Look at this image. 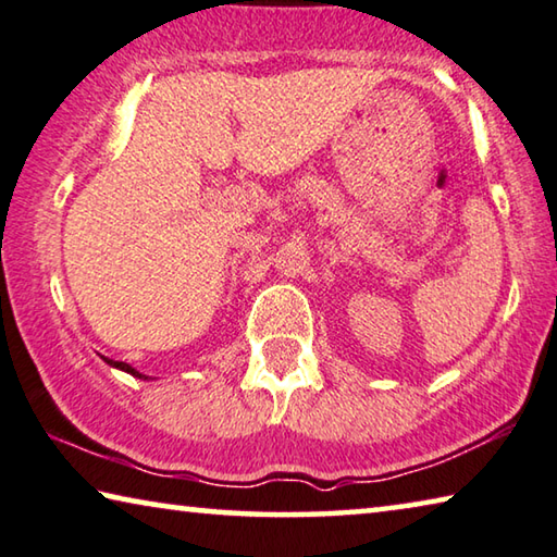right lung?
Instances as JSON below:
<instances>
[{"mask_svg": "<svg viewBox=\"0 0 557 557\" xmlns=\"http://www.w3.org/2000/svg\"><path fill=\"white\" fill-rule=\"evenodd\" d=\"M106 362H108V364H111V368H117V370H123V372H127V375H133V377H140V380H148V377H145V375H143V372H138V370H135V368H133V364H127V362H117V360H108V358H106Z\"/></svg>", "mask_w": 557, "mask_h": 557, "instance_id": "right-lung-1", "label": "right lung"}]
</instances>
